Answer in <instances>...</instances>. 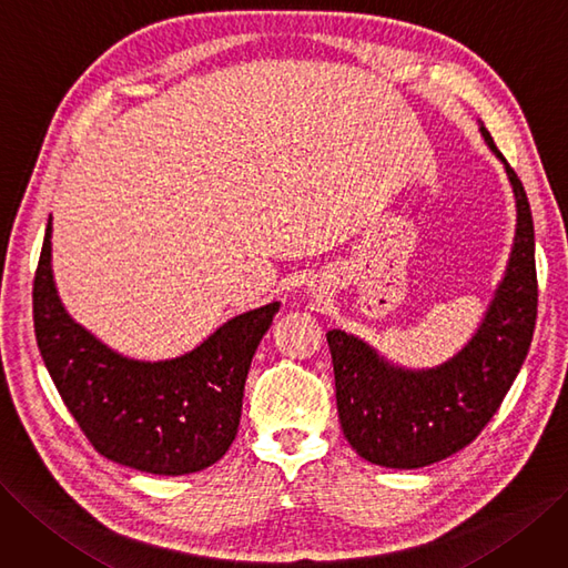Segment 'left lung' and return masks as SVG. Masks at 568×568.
Segmentation results:
<instances>
[{
    "label": "left lung",
    "mask_w": 568,
    "mask_h": 568,
    "mask_svg": "<svg viewBox=\"0 0 568 568\" xmlns=\"http://www.w3.org/2000/svg\"><path fill=\"white\" fill-rule=\"evenodd\" d=\"M479 131L506 163L517 236L506 278L468 346L435 369L409 372L388 365L353 334L327 332L344 437L376 466L424 468L470 445L500 407L534 339L538 278L529 199L485 123Z\"/></svg>",
    "instance_id": "left-lung-1"
}]
</instances>
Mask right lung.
Wrapping results in <instances>:
<instances>
[{"mask_svg":"<svg viewBox=\"0 0 568 568\" xmlns=\"http://www.w3.org/2000/svg\"><path fill=\"white\" fill-rule=\"evenodd\" d=\"M278 302L241 313L175 361L140 363L100 344L62 308L51 273V222L34 271L37 346L62 403L104 458L154 475L220 460L241 422L247 369Z\"/></svg>","mask_w":568,"mask_h":568,"instance_id":"1","label":"right lung"}]
</instances>
